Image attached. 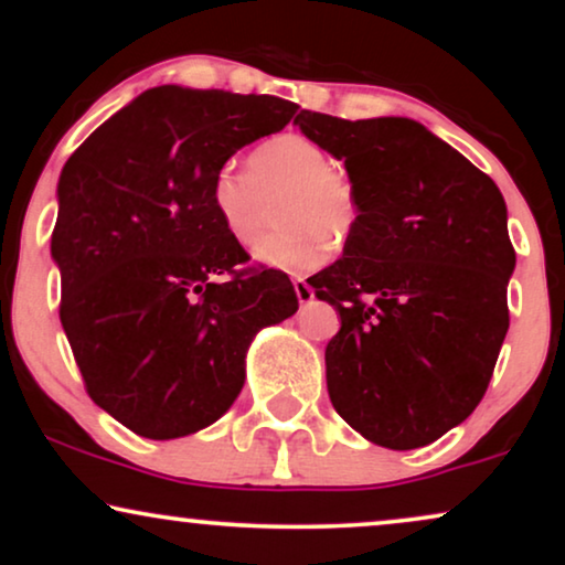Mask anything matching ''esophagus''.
I'll return each instance as SVG.
<instances>
[{
  "label": "esophagus",
  "instance_id": "1",
  "mask_svg": "<svg viewBox=\"0 0 565 565\" xmlns=\"http://www.w3.org/2000/svg\"><path fill=\"white\" fill-rule=\"evenodd\" d=\"M292 288H296V296H298L300 303H311L313 288L303 280V277H296V280H292Z\"/></svg>",
  "mask_w": 565,
  "mask_h": 565
}]
</instances>
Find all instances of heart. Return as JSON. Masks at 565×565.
Wrapping results in <instances>:
<instances>
[{
    "mask_svg": "<svg viewBox=\"0 0 565 565\" xmlns=\"http://www.w3.org/2000/svg\"><path fill=\"white\" fill-rule=\"evenodd\" d=\"M282 226L254 246V259L285 273H308L329 254L327 236L342 242L358 221L352 184L331 172L329 153L303 136H275L252 151L249 172L223 164L213 177L215 213L238 244L265 228L269 203Z\"/></svg>",
    "mask_w": 565,
    "mask_h": 565,
    "instance_id": "b5f03b06",
    "label": "heart"
}]
</instances>
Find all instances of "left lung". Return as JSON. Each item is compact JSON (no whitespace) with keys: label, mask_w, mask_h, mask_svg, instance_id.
<instances>
[{"label":"left lung","mask_w":565,"mask_h":565,"mask_svg":"<svg viewBox=\"0 0 565 565\" xmlns=\"http://www.w3.org/2000/svg\"><path fill=\"white\" fill-rule=\"evenodd\" d=\"M296 122L344 161L358 200L342 257L308 280L342 319L327 344L331 404L388 450L435 443L481 404L509 329L504 198L412 118Z\"/></svg>","instance_id":"1"}]
</instances>
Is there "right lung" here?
<instances>
[{
  "label": "right lung",
  "mask_w": 565,
  "mask_h": 565,
  "mask_svg": "<svg viewBox=\"0 0 565 565\" xmlns=\"http://www.w3.org/2000/svg\"><path fill=\"white\" fill-rule=\"evenodd\" d=\"M296 110L164 84L61 169V327L92 401L136 435L177 439L218 422L244 388L254 337L298 311L288 275L236 273L246 252L211 200L215 172Z\"/></svg>",
  "instance_id": "obj_1"
}]
</instances>
